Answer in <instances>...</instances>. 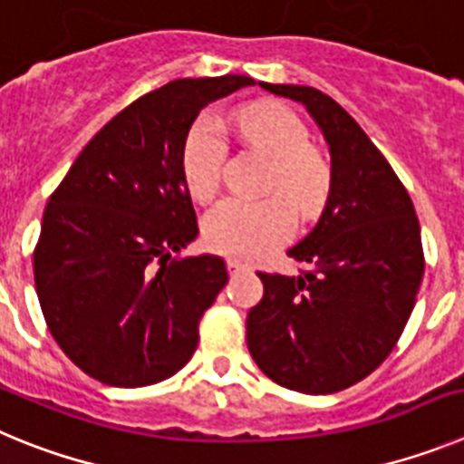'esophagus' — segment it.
Returning a JSON list of instances; mask_svg holds the SVG:
<instances>
[{"mask_svg": "<svg viewBox=\"0 0 464 464\" xmlns=\"http://www.w3.org/2000/svg\"><path fill=\"white\" fill-rule=\"evenodd\" d=\"M227 269H229V274H232V276H237V274H241V272H246V265L244 262H239V260H227Z\"/></svg>", "mask_w": 464, "mask_h": 464, "instance_id": "34e87169", "label": "esophagus"}]
</instances>
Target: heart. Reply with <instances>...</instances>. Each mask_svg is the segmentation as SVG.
<instances>
[{"label":"heart","instance_id":"b5f03b06","mask_svg":"<svg viewBox=\"0 0 464 464\" xmlns=\"http://www.w3.org/2000/svg\"><path fill=\"white\" fill-rule=\"evenodd\" d=\"M239 132L274 162L269 190L278 192L299 216L323 207L330 171L321 155L309 149V130L293 111L276 104H256L241 111ZM227 139L220 118L202 116L183 146V179L195 199H211L220 186ZM283 198V199H284ZM282 199V200H283ZM280 197L239 199L227 197L204 216V241L213 251L239 260H257L293 235L295 218Z\"/></svg>","mask_w":464,"mask_h":464}]
</instances>
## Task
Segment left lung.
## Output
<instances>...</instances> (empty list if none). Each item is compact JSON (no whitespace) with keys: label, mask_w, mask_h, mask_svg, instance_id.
Masks as SVG:
<instances>
[{"label":"left lung","mask_w":464,"mask_h":464,"mask_svg":"<svg viewBox=\"0 0 464 464\" xmlns=\"http://www.w3.org/2000/svg\"><path fill=\"white\" fill-rule=\"evenodd\" d=\"M260 88L304 104L330 146V192L304 239L288 251L311 272H260L265 295L248 311L253 360L283 388L330 395L388 358L423 281L411 197L362 127L309 85Z\"/></svg>","instance_id":"obj_1"}]
</instances>
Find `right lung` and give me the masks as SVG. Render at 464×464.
Returning <instances> with one entry per match:
<instances>
[{"label":"right lung","mask_w":464,"mask_h":464,"mask_svg":"<svg viewBox=\"0 0 464 464\" xmlns=\"http://www.w3.org/2000/svg\"><path fill=\"white\" fill-rule=\"evenodd\" d=\"M253 83L181 79L143 94L90 139L48 199L36 295L57 346L92 379L160 383L195 353L227 267L208 253L171 256L199 235L183 146L204 106Z\"/></svg>","instance_id":"add662e5"}]
</instances>
